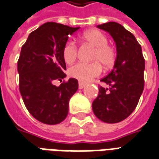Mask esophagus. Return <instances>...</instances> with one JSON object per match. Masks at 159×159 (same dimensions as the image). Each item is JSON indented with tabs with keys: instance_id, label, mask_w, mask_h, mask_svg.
Wrapping results in <instances>:
<instances>
[{
	"instance_id": "34e87169",
	"label": "esophagus",
	"mask_w": 159,
	"mask_h": 159,
	"mask_svg": "<svg viewBox=\"0 0 159 159\" xmlns=\"http://www.w3.org/2000/svg\"><path fill=\"white\" fill-rule=\"evenodd\" d=\"M85 86H86V83H82V82H79V83H78V88H79L80 89H83Z\"/></svg>"
}]
</instances>
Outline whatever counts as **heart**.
<instances>
[{
	"label": "heart",
	"instance_id": "obj_1",
	"mask_svg": "<svg viewBox=\"0 0 159 159\" xmlns=\"http://www.w3.org/2000/svg\"><path fill=\"white\" fill-rule=\"evenodd\" d=\"M82 40L95 47L92 60L96 61L91 64L77 63L69 69V75L81 82L87 83L98 76L102 71L101 64L105 68L110 67L115 59L114 50L107 45V38L98 30H89L82 35ZM77 47L72 41H67L63 48V57L67 64L76 60Z\"/></svg>",
	"mask_w": 159,
	"mask_h": 159
}]
</instances>
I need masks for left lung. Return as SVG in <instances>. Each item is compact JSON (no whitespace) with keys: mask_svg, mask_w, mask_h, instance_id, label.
Wrapping results in <instances>:
<instances>
[{"mask_svg":"<svg viewBox=\"0 0 159 159\" xmlns=\"http://www.w3.org/2000/svg\"><path fill=\"white\" fill-rule=\"evenodd\" d=\"M97 27L114 39L117 56L111 72L102 79L108 88H99L92 103L95 115L106 123L122 121L137 106L144 89L145 59L142 49L133 33L117 22H107Z\"/></svg>","mask_w":159,"mask_h":159,"instance_id":"8db88e82","label":"left lung"}]
</instances>
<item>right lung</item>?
<instances>
[{"instance_id": "right-lung-1", "label": "right lung", "mask_w": 159, "mask_h": 159, "mask_svg": "<svg viewBox=\"0 0 159 159\" xmlns=\"http://www.w3.org/2000/svg\"><path fill=\"white\" fill-rule=\"evenodd\" d=\"M80 27L47 22L30 33L18 60L20 92L29 113L39 121L56 125L66 118L69 102L78 89V82L70 78L59 86L54 82L66 76L63 48Z\"/></svg>"}]
</instances>
